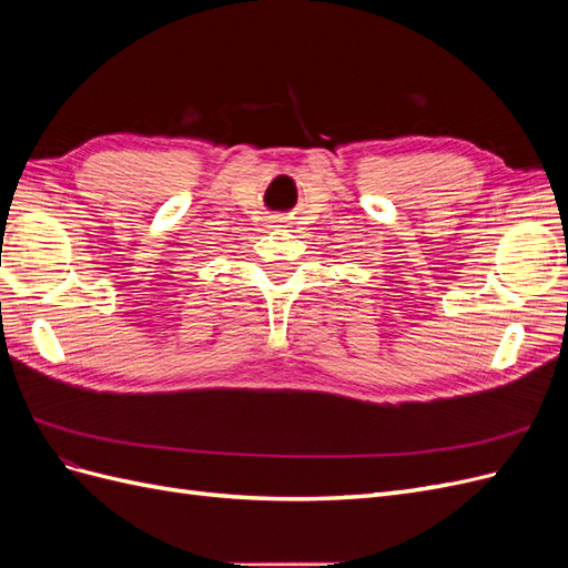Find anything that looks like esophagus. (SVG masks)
<instances>
[{
	"mask_svg": "<svg viewBox=\"0 0 568 568\" xmlns=\"http://www.w3.org/2000/svg\"><path fill=\"white\" fill-rule=\"evenodd\" d=\"M286 222H288V220H286L284 215H270V220H267V227H270V230H280V227H288V225H286Z\"/></svg>",
	"mask_w": 568,
	"mask_h": 568,
	"instance_id": "34e87169",
	"label": "esophagus"
}]
</instances>
